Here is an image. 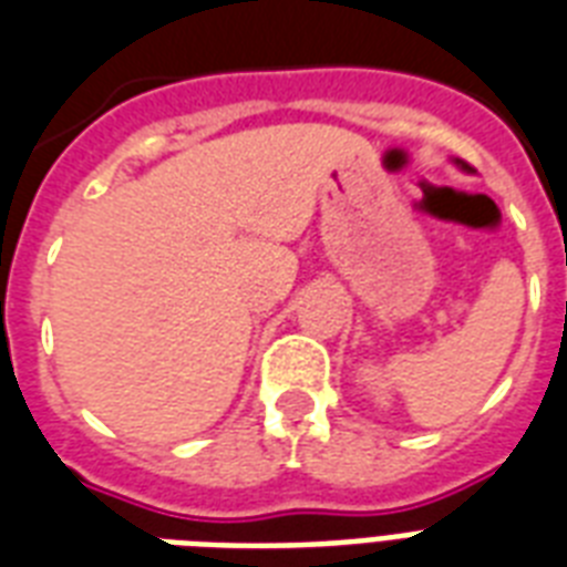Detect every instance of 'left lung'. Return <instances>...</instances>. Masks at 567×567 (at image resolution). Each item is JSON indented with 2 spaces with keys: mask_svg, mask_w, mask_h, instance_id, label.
<instances>
[{
  "mask_svg": "<svg viewBox=\"0 0 567 567\" xmlns=\"http://www.w3.org/2000/svg\"><path fill=\"white\" fill-rule=\"evenodd\" d=\"M458 164H462V167H467V164H465V162H458Z\"/></svg>",
  "mask_w": 567,
  "mask_h": 567,
  "instance_id": "left-lung-1",
  "label": "left lung"
}]
</instances>
